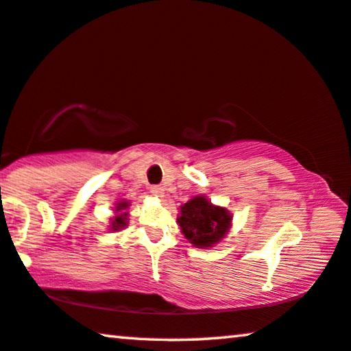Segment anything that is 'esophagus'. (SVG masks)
Instances as JSON below:
<instances>
[{"instance_id": "1", "label": "esophagus", "mask_w": 351, "mask_h": 351, "mask_svg": "<svg viewBox=\"0 0 351 351\" xmlns=\"http://www.w3.org/2000/svg\"><path fill=\"white\" fill-rule=\"evenodd\" d=\"M149 193H152L153 197L160 198V197H164V189L160 186H152L149 187Z\"/></svg>"}]
</instances>
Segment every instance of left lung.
<instances>
[{
	"label": "left lung",
	"mask_w": 351,
	"mask_h": 351,
	"mask_svg": "<svg viewBox=\"0 0 351 351\" xmlns=\"http://www.w3.org/2000/svg\"><path fill=\"white\" fill-rule=\"evenodd\" d=\"M176 220L182 234L195 248H213L223 241L232 226L230 210L213 204L206 195H197L181 204Z\"/></svg>",
	"instance_id": "8db88e82"
}]
</instances>
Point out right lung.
Listing matches in <instances>:
<instances>
[{"instance_id":"add662e5","label":"right lung","mask_w":351,"mask_h":351,"mask_svg":"<svg viewBox=\"0 0 351 351\" xmlns=\"http://www.w3.org/2000/svg\"><path fill=\"white\" fill-rule=\"evenodd\" d=\"M131 203L128 199H120L114 204V215L109 219V230L110 231H121L123 228L128 226V220H130V213H128V208H130Z\"/></svg>"}]
</instances>
